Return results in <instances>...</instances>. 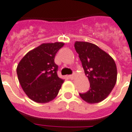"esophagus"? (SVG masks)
<instances>
[{"label": "esophagus", "instance_id": "1", "mask_svg": "<svg viewBox=\"0 0 132 132\" xmlns=\"http://www.w3.org/2000/svg\"><path fill=\"white\" fill-rule=\"evenodd\" d=\"M69 78L70 79H71V80H74V78H75V75H70Z\"/></svg>", "mask_w": 132, "mask_h": 132}]
</instances>
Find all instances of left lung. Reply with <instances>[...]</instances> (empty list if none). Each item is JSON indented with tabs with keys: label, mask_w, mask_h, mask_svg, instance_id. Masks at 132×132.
<instances>
[{
	"label": "left lung",
	"mask_w": 132,
	"mask_h": 132,
	"mask_svg": "<svg viewBox=\"0 0 132 132\" xmlns=\"http://www.w3.org/2000/svg\"><path fill=\"white\" fill-rule=\"evenodd\" d=\"M74 48L90 84V90L80 93V96L89 104L100 102L111 93L116 83L115 62L108 54L92 43L76 41Z\"/></svg>",
	"instance_id": "obj_1"
}]
</instances>
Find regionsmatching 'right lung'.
<instances>
[{"instance_id": "add662e5", "label": "right lung", "mask_w": 132, "mask_h": 132, "mask_svg": "<svg viewBox=\"0 0 132 132\" xmlns=\"http://www.w3.org/2000/svg\"><path fill=\"white\" fill-rule=\"evenodd\" d=\"M64 43H44L30 50L18 63L16 72L22 90L30 99L44 104L54 99L64 80L57 75L56 54Z\"/></svg>"}]
</instances>
